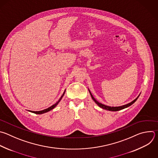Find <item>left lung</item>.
<instances>
[{"instance_id":"8db88e82","label":"left lung","mask_w":158,"mask_h":158,"mask_svg":"<svg viewBox=\"0 0 158 158\" xmlns=\"http://www.w3.org/2000/svg\"><path fill=\"white\" fill-rule=\"evenodd\" d=\"M89 93H90V96H91L92 100L95 102V103L97 105V106H98L100 108H102V109H105V110H109V111H118V110H122V109H125V108H127V107H130V106H131V105H132L133 103H134L136 101V100L138 99V98L139 97V95H140V94H139V95L135 100H133L132 102H130V103H127V104H126V105H123V106H119V107H110V106H106V105L102 104V103L98 102L97 100H96L95 99V98L93 97V95H92V94H91V92H90V91L89 89Z\"/></svg>"}]
</instances>
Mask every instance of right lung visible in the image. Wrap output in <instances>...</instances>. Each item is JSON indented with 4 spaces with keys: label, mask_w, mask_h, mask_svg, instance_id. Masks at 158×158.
I'll list each match as a JSON object with an SVG mask.
<instances>
[{
    "label": "right lung",
    "mask_w": 158,
    "mask_h": 158,
    "mask_svg": "<svg viewBox=\"0 0 158 158\" xmlns=\"http://www.w3.org/2000/svg\"><path fill=\"white\" fill-rule=\"evenodd\" d=\"M65 91H66V90H64V92L63 94V95H62V96L60 97V98L59 99V100H58V102H57L56 103H55L54 105H52V106H51V107H48V109H44V110H41V111H31V110H28V111H29V112H32V113L36 114H43L46 113V112H49V111H50V110H52V109H53L54 108H55V107H56L57 105H58V104L59 103V102L61 101V100L62 99L63 97L64 96V94H65Z\"/></svg>",
    "instance_id": "right-lung-1"
}]
</instances>
